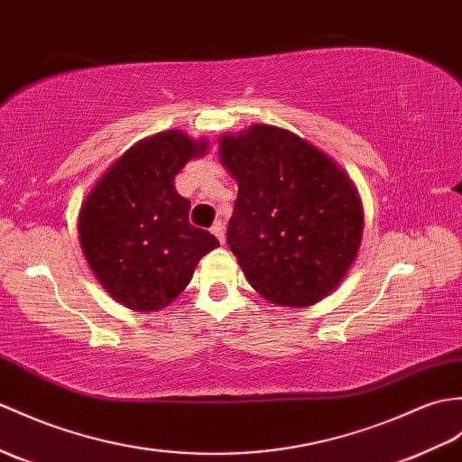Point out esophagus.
<instances>
[{
  "mask_svg": "<svg viewBox=\"0 0 462 462\" xmlns=\"http://www.w3.org/2000/svg\"><path fill=\"white\" fill-rule=\"evenodd\" d=\"M210 230H212V234L217 236V238H218L220 242H224V224H222V220H217V222H214Z\"/></svg>",
  "mask_w": 462,
  "mask_h": 462,
  "instance_id": "34e87169",
  "label": "esophagus"
}]
</instances>
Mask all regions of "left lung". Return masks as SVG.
<instances>
[{
  "mask_svg": "<svg viewBox=\"0 0 462 462\" xmlns=\"http://www.w3.org/2000/svg\"><path fill=\"white\" fill-rule=\"evenodd\" d=\"M238 180L228 245L270 303L309 307L345 280L362 242L364 210L350 177L293 132L255 124L220 137Z\"/></svg>",
  "mask_w": 462,
  "mask_h": 462,
  "instance_id": "left-lung-1",
  "label": "left lung"
}]
</instances>
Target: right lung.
Instances as JSON below:
<instances>
[{
  "mask_svg": "<svg viewBox=\"0 0 462 462\" xmlns=\"http://www.w3.org/2000/svg\"><path fill=\"white\" fill-rule=\"evenodd\" d=\"M207 139L179 130L137 142L82 202L79 238L92 273L112 299L134 310H159L185 291L200 257L218 240L189 222L190 202L175 177Z\"/></svg>",
  "mask_w": 462,
  "mask_h": 462,
  "instance_id": "obj_1",
  "label": "right lung"
}]
</instances>
